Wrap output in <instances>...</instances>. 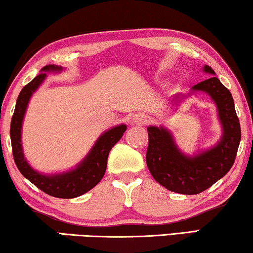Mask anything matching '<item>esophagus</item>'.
<instances>
[{"instance_id":"obj_1","label":"esophagus","mask_w":253,"mask_h":253,"mask_svg":"<svg viewBox=\"0 0 253 253\" xmlns=\"http://www.w3.org/2000/svg\"><path fill=\"white\" fill-rule=\"evenodd\" d=\"M132 121L137 124H145L148 121V117L143 113H138V114H134L132 116Z\"/></svg>"}]
</instances>
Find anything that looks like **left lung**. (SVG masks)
Returning <instances> with one entry per match:
<instances>
[{
  "instance_id": "obj_1",
  "label": "left lung",
  "mask_w": 253,
  "mask_h": 253,
  "mask_svg": "<svg viewBox=\"0 0 253 253\" xmlns=\"http://www.w3.org/2000/svg\"><path fill=\"white\" fill-rule=\"evenodd\" d=\"M204 72L213 75L191 88L192 92H205L217 108L222 126V136L215 146L188 157L178 150L171 133L164 126H148L146 164L155 181L166 189L182 195H197L205 191L222 178L233 167L241 141V126L235 110L234 99L209 65ZM184 95H176L181 101Z\"/></svg>"
}]
</instances>
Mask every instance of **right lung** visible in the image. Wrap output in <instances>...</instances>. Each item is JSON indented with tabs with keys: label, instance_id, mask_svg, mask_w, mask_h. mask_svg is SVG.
<instances>
[{
	"label": "right lung",
	"instance_id": "right-lung-1",
	"mask_svg": "<svg viewBox=\"0 0 253 253\" xmlns=\"http://www.w3.org/2000/svg\"><path fill=\"white\" fill-rule=\"evenodd\" d=\"M63 68L60 65H46L41 69L40 74L32 82L24 86L17 99L16 108L11 119L10 138H11L13 160L24 177L47 195L56 198L70 199L84 195L101 181L106 172L109 152L114 145L122 138L126 130V126L121 124L105 131L96 139L95 144L93 145L84 160L79 162L76 168L71 170L60 174L46 175L31 167L24 157L22 146V126L27 105L33 93L46 79V72H61Z\"/></svg>",
	"mask_w": 253,
	"mask_h": 253
}]
</instances>
